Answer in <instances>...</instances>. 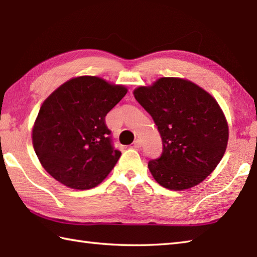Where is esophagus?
I'll list each match as a JSON object with an SVG mask.
<instances>
[{"label":"esophagus","instance_id":"esophagus-1","mask_svg":"<svg viewBox=\"0 0 257 257\" xmlns=\"http://www.w3.org/2000/svg\"><path fill=\"white\" fill-rule=\"evenodd\" d=\"M133 147L134 148H140V147H142V140L136 139L135 142H134V144H133Z\"/></svg>","mask_w":257,"mask_h":257}]
</instances>
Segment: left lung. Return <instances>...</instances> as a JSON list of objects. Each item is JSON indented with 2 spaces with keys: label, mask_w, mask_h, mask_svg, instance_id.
<instances>
[{
  "label": "left lung",
  "mask_w": 257,
  "mask_h": 257,
  "mask_svg": "<svg viewBox=\"0 0 257 257\" xmlns=\"http://www.w3.org/2000/svg\"><path fill=\"white\" fill-rule=\"evenodd\" d=\"M134 95L152 115L163 153L148 168L160 186L184 190L214 172L226 152L228 123L212 94L182 78H160Z\"/></svg>",
  "instance_id": "1"
}]
</instances>
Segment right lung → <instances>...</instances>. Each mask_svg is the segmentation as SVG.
Instances as JSON below:
<instances>
[{"label": "right lung", "instance_id": "right-lung-1", "mask_svg": "<svg viewBox=\"0 0 257 257\" xmlns=\"http://www.w3.org/2000/svg\"><path fill=\"white\" fill-rule=\"evenodd\" d=\"M128 89L94 75L68 80L44 100L32 128L42 167L69 188L98 186L121 153L111 145L104 118Z\"/></svg>", "mask_w": 257, "mask_h": 257}]
</instances>
